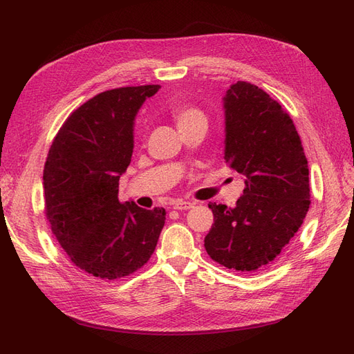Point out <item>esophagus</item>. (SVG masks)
<instances>
[{"label":"esophagus","instance_id":"obj_1","mask_svg":"<svg viewBox=\"0 0 354 354\" xmlns=\"http://www.w3.org/2000/svg\"><path fill=\"white\" fill-rule=\"evenodd\" d=\"M195 203L194 202H189V201H181V199H177L173 202V208L174 209H190L194 208Z\"/></svg>","mask_w":354,"mask_h":354}]
</instances>
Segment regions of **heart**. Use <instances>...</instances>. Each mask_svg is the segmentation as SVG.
Listing matches in <instances>:
<instances>
[{"label": "heart", "instance_id": "heart-1", "mask_svg": "<svg viewBox=\"0 0 354 354\" xmlns=\"http://www.w3.org/2000/svg\"><path fill=\"white\" fill-rule=\"evenodd\" d=\"M171 115L176 120L178 128H183L189 124H194V122H207L205 120V115H203L202 111H199L195 106H190V104H180L176 103L171 106Z\"/></svg>", "mask_w": 354, "mask_h": 354}]
</instances>
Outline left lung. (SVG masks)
<instances>
[{
  "label": "left lung",
  "mask_w": 354,
  "mask_h": 354,
  "mask_svg": "<svg viewBox=\"0 0 354 354\" xmlns=\"http://www.w3.org/2000/svg\"><path fill=\"white\" fill-rule=\"evenodd\" d=\"M223 109L224 160L245 189L233 208L209 203L214 224L203 245L227 269L254 272L281 254L306 218L307 159L291 118L257 85L232 84Z\"/></svg>",
  "instance_id": "8db88e82"
}]
</instances>
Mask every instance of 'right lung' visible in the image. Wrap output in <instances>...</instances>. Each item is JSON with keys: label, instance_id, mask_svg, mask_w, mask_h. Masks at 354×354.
Masks as SVG:
<instances>
[{"label": "right lung", "instance_id": "obj_1", "mask_svg": "<svg viewBox=\"0 0 354 354\" xmlns=\"http://www.w3.org/2000/svg\"><path fill=\"white\" fill-rule=\"evenodd\" d=\"M160 85L94 95L62 125L44 165L46 216L78 269L102 281L128 276L147 263L165 209L120 202V178L131 162L134 121Z\"/></svg>", "mask_w": 354, "mask_h": 354}]
</instances>
